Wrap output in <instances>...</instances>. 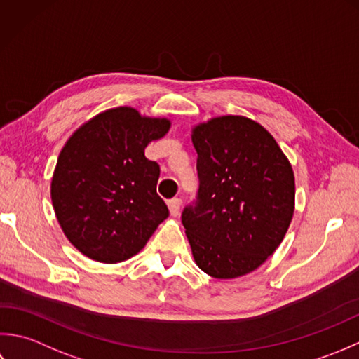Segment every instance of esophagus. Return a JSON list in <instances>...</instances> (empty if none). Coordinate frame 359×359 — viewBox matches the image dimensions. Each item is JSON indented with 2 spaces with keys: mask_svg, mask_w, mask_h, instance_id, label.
<instances>
[{
  "mask_svg": "<svg viewBox=\"0 0 359 359\" xmlns=\"http://www.w3.org/2000/svg\"><path fill=\"white\" fill-rule=\"evenodd\" d=\"M167 206H169L170 215L177 217L180 214V209H181V200L180 198H172V200L167 201Z\"/></svg>",
  "mask_w": 359,
  "mask_h": 359,
  "instance_id": "34e87169",
  "label": "esophagus"
}]
</instances>
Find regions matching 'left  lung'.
<instances>
[{"mask_svg":"<svg viewBox=\"0 0 359 359\" xmlns=\"http://www.w3.org/2000/svg\"><path fill=\"white\" fill-rule=\"evenodd\" d=\"M198 192L181 214L204 273L233 279L280 245L294 212V175L276 139L243 116L194 128Z\"/></svg>","mask_w":359,"mask_h":359,"instance_id":"obj_1","label":"left lung"}]
</instances>
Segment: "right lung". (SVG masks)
Segmentation results:
<instances>
[{
  "instance_id": "1",
  "label": "right lung",
  "mask_w": 359,
  "mask_h": 359,
  "mask_svg": "<svg viewBox=\"0 0 359 359\" xmlns=\"http://www.w3.org/2000/svg\"><path fill=\"white\" fill-rule=\"evenodd\" d=\"M169 128L170 121L119 107L88 121L65 144L50 198L65 236L86 257H133L169 217L156 194L159 165L144 155Z\"/></svg>"
}]
</instances>
